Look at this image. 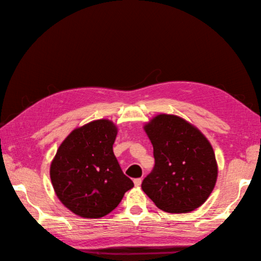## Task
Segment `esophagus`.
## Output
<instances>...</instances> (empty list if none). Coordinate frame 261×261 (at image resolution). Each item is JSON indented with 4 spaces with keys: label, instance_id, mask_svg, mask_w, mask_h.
Returning a JSON list of instances; mask_svg holds the SVG:
<instances>
[{
    "label": "esophagus",
    "instance_id": "esophagus-1",
    "mask_svg": "<svg viewBox=\"0 0 261 261\" xmlns=\"http://www.w3.org/2000/svg\"><path fill=\"white\" fill-rule=\"evenodd\" d=\"M134 182H135L136 186H140L141 182H142V179H141V178H136V179L134 180Z\"/></svg>",
    "mask_w": 261,
    "mask_h": 261
}]
</instances>
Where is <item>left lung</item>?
<instances>
[{
    "label": "left lung",
    "mask_w": 261,
    "mask_h": 261,
    "mask_svg": "<svg viewBox=\"0 0 261 261\" xmlns=\"http://www.w3.org/2000/svg\"><path fill=\"white\" fill-rule=\"evenodd\" d=\"M154 166L141 187L156 206L169 213L199 207L218 177L213 148L195 126L176 115L159 114L145 125Z\"/></svg>",
    "instance_id": "1"
}]
</instances>
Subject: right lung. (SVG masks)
I'll use <instances>...</instances> for the list:
<instances>
[{
    "instance_id": "add662e5",
    "label": "right lung",
    "mask_w": 261,
    "mask_h": 261,
    "mask_svg": "<svg viewBox=\"0 0 261 261\" xmlns=\"http://www.w3.org/2000/svg\"><path fill=\"white\" fill-rule=\"evenodd\" d=\"M116 126L96 120L75 129L58 148L50 178L58 198L82 218L97 219L118 206L134 181L113 152Z\"/></svg>"
}]
</instances>
